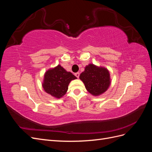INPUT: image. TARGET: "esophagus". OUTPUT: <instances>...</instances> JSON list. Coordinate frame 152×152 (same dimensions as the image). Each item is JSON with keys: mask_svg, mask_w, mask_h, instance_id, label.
Wrapping results in <instances>:
<instances>
[{"mask_svg": "<svg viewBox=\"0 0 152 152\" xmlns=\"http://www.w3.org/2000/svg\"><path fill=\"white\" fill-rule=\"evenodd\" d=\"M75 75L77 78H79V76H80V73H78V72H77V73H75Z\"/></svg>", "mask_w": 152, "mask_h": 152, "instance_id": "obj_1", "label": "esophagus"}]
</instances>
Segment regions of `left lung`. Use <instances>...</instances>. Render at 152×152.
<instances>
[{"label": "left lung", "mask_w": 152, "mask_h": 152, "mask_svg": "<svg viewBox=\"0 0 152 152\" xmlns=\"http://www.w3.org/2000/svg\"><path fill=\"white\" fill-rule=\"evenodd\" d=\"M79 78L83 82L87 91L94 96L105 93L111 84L108 69L91 63L86 66L84 71L80 73Z\"/></svg>", "instance_id": "1"}]
</instances>
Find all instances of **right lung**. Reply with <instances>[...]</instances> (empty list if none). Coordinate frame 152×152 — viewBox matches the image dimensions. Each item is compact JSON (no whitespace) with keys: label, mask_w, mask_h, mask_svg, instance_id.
I'll return each instance as SVG.
<instances>
[{"label":"right lung","mask_w":152,"mask_h":152,"mask_svg":"<svg viewBox=\"0 0 152 152\" xmlns=\"http://www.w3.org/2000/svg\"><path fill=\"white\" fill-rule=\"evenodd\" d=\"M76 79L71 72L58 65L45 72L42 86L48 94L59 99L66 93L70 82Z\"/></svg>","instance_id":"add662e5"}]
</instances>
